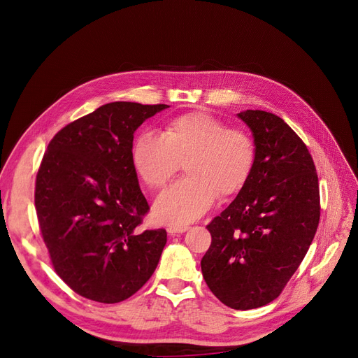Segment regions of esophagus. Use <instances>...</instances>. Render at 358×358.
<instances>
[{"label":"esophagus","mask_w":358,"mask_h":358,"mask_svg":"<svg viewBox=\"0 0 358 358\" xmlns=\"http://www.w3.org/2000/svg\"><path fill=\"white\" fill-rule=\"evenodd\" d=\"M188 229H189V225H187V224H175V225H170L167 231L170 234H178V233H185Z\"/></svg>","instance_id":"34e87169"}]
</instances>
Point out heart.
Wrapping results in <instances>:
<instances>
[{"label": "heart", "mask_w": 358, "mask_h": 358, "mask_svg": "<svg viewBox=\"0 0 358 358\" xmlns=\"http://www.w3.org/2000/svg\"><path fill=\"white\" fill-rule=\"evenodd\" d=\"M131 159L150 188L164 187L185 159L188 176L161 192L154 208L159 221L180 224L200 218L218 194L225 197L243 188L254 169L255 143L243 129L227 128L208 112H192L173 119L164 134L140 133Z\"/></svg>", "instance_id": "heart-1"}]
</instances>
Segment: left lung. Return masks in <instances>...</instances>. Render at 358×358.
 <instances>
[{
  "mask_svg": "<svg viewBox=\"0 0 358 358\" xmlns=\"http://www.w3.org/2000/svg\"><path fill=\"white\" fill-rule=\"evenodd\" d=\"M252 129L255 162L233 203L206 225V284L237 310L273 301L305 258L320 222V185L303 140L279 116L241 112Z\"/></svg>",
  "mask_w": 358,
  "mask_h": 358,
  "instance_id": "left-lung-1",
  "label": "left lung"
}]
</instances>
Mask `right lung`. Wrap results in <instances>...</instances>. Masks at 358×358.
Masks as SVG:
<instances>
[{
	"label": "right lung",
	"instance_id": "obj_1",
	"mask_svg": "<svg viewBox=\"0 0 358 358\" xmlns=\"http://www.w3.org/2000/svg\"><path fill=\"white\" fill-rule=\"evenodd\" d=\"M167 104L116 101L53 136L36 178L38 227L57 275L79 296L119 303L155 272L164 229L142 230L134 131Z\"/></svg>",
	"mask_w": 358,
	"mask_h": 358
}]
</instances>
